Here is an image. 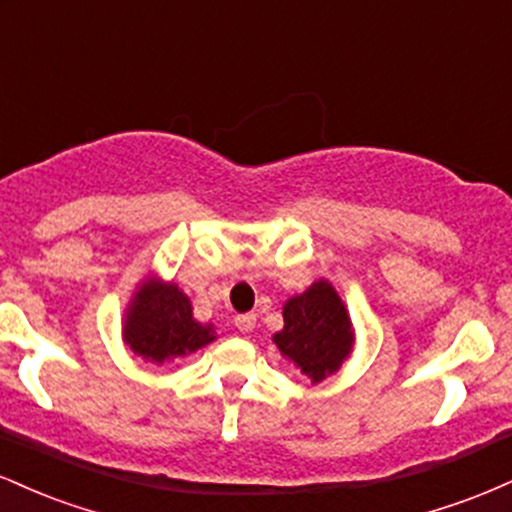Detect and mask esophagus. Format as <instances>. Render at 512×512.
I'll return each instance as SVG.
<instances>
[{"instance_id": "1", "label": "esophagus", "mask_w": 512, "mask_h": 512, "mask_svg": "<svg viewBox=\"0 0 512 512\" xmlns=\"http://www.w3.org/2000/svg\"><path fill=\"white\" fill-rule=\"evenodd\" d=\"M233 322H236V327L240 332H252L255 330V315L252 313H243V315H236L233 317Z\"/></svg>"}]
</instances>
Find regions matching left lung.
Here are the masks:
<instances>
[{"instance_id": "1", "label": "left lung", "mask_w": 512, "mask_h": 512, "mask_svg": "<svg viewBox=\"0 0 512 512\" xmlns=\"http://www.w3.org/2000/svg\"><path fill=\"white\" fill-rule=\"evenodd\" d=\"M272 342L313 385L339 373L354 351L356 332L332 281L317 279L284 303V330Z\"/></svg>"}]
</instances>
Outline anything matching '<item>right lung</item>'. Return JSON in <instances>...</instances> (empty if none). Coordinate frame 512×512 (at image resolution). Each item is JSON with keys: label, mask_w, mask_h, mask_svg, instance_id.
<instances>
[{"label": "right lung", "mask_w": 512, "mask_h": 512, "mask_svg": "<svg viewBox=\"0 0 512 512\" xmlns=\"http://www.w3.org/2000/svg\"><path fill=\"white\" fill-rule=\"evenodd\" d=\"M216 339L211 322L192 315V301L175 281L149 274L132 291L122 322V342L134 356L163 366L190 356Z\"/></svg>", "instance_id": "add662e5"}]
</instances>
